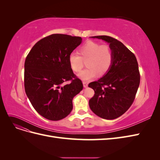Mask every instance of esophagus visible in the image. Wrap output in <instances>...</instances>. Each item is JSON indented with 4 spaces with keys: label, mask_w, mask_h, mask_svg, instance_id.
I'll use <instances>...</instances> for the list:
<instances>
[{
    "label": "esophagus",
    "mask_w": 160,
    "mask_h": 160,
    "mask_svg": "<svg viewBox=\"0 0 160 160\" xmlns=\"http://www.w3.org/2000/svg\"><path fill=\"white\" fill-rule=\"evenodd\" d=\"M83 87H84L85 88H88V82H85V81H84V82H83Z\"/></svg>",
    "instance_id": "34e87169"
}]
</instances>
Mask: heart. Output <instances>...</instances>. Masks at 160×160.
Returning <instances> with one entry per match:
<instances>
[{
  "label": "heart",
  "mask_w": 160,
  "mask_h": 160,
  "mask_svg": "<svg viewBox=\"0 0 160 160\" xmlns=\"http://www.w3.org/2000/svg\"><path fill=\"white\" fill-rule=\"evenodd\" d=\"M79 54L72 52L69 56V63L71 69L79 72L83 69L84 61L87 60L88 68L78 75L82 81H88L99 75L107 73L113 61V55L109 46L101 45L99 42L88 41L81 45L78 50Z\"/></svg>",
  "instance_id": "b5f03b06"
}]
</instances>
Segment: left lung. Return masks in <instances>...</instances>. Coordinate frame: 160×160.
Segmentation results:
<instances>
[{
  "label": "left lung",
  "mask_w": 160,
  "mask_h": 160,
  "mask_svg": "<svg viewBox=\"0 0 160 160\" xmlns=\"http://www.w3.org/2000/svg\"><path fill=\"white\" fill-rule=\"evenodd\" d=\"M109 43L113 61L109 71L89 87L95 91L90 109L99 117L114 119L126 112L132 105L140 83L138 63L133 53L122 42L109 36H95Z\"/></svg>",
  "instance_id": "1"
}]
</instances>
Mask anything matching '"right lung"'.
Masks as SVG:
<instances>
[{
    "label": "right lung",
    "mask_w": 160,
    "mask_h": 160,
    "mask_svg": "<svg viewBox=\"0 0 160 160\" xmlns=\"http://www.w3.org/2000/svg\"><path fill=\"white\" fill-rule=\"evenodd\" d=\"M82 42L79 37L52 34L32 47L25 62L26 94L38 113L51 121L66 118L72 109V99L83 89L72 72L69 56ZM69 81L70 83H63Z\"/></svg>",
    "instance_id": "add662e5"
}]
</instances>
